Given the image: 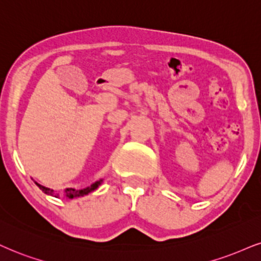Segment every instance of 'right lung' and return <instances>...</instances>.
Returning a JSON list of instances; mask_svg holds the SVG:
<instances>
[{
    "instance_id": "add662e5",
    "label": "right lung",
    "mask_w": 261,
    "mask_h": 261,
    "mask_svg": "<svg viewBox=\"0 0 261 261\" xmlns=\"http://www.w3.org/2000/svg\"><path fill=\"white\" fill-rule=\"evenodd\" d=\"M101 182H102V179L98 180V181H95V182H93L91 186H87V188H85V189H80V190L72 189V188L65 189V190H64V197L71 199V198H76V197H81V196H86V195L91 194V192L94 191V190L98 189L99 185H101ZM35 184H36L38 188H40L46 195L56 196V197L59 196V194H56V192H54V190H52V189H48V188H46V186L38 184V182H36V181H35Z\"/></svg>"
}]
</instances>
